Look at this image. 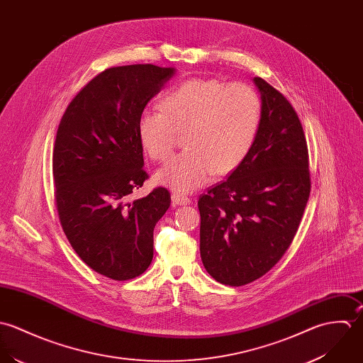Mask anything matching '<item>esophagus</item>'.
<instances>
[{"label":"esophagus","mask_w":363,"mask_h":363,"mask_svg":"<svg viewBox=\"0 0 363 363\" xmlns=\"http://www.w3.org/2000/svg\"><path fill=\"white\" fill-rule=\"evenodd\" d=\"M171 201H172V206H185V205L191 203L189 198H186L184 195H179V194H172Z\"/></svg>","instance_id":"1"}]
</instances>
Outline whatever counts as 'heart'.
Returning <instances> with one entry per match:
<instances>
[{
    "instance_id": "obj_1",
    "label": "heart",
    "mask_w": 363,
    "mask_h": 363,
    "mask_svg": "<svg viewBox=\"0 0 363 363\" xmlns=\"http://www.w3.org/2000/svg\"><path fill=\"white\" fill-rule=\"evenodd\" d=\"M261 116V99L252 86L189 78L164 95L162 111L147 109L140 115L138 135L145 152L161 161L175 145L177 132L188 129V150L155 172L158 184L186 194L240 165L257 138Z\"/></svg>"
}]
</instances>
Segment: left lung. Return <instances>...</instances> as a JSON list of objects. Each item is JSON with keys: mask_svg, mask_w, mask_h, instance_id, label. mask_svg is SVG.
<instances>
[{"mask_svg": "<svg viewBox=\"0 0 363 363\" xmlns=\"http://www.w3.org/2000/svg\"><path fill=\"white\" fill-rule=\"evenodd\" d=\"M262 116L248 154L198 202L201 257L223 285L265 275L289 248L310 195L308 151L289 101L261 77Z\"/></svg>", "mask_w": 363, "mask_h": 363, "instance_id": "obj_1", "label": "left lung"}]
</instances>
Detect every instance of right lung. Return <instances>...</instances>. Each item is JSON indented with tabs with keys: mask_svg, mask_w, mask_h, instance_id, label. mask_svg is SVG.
Wrapping results in <instances>:
<instances>
[{
	"mask_svg": "<svg viewBox=\"0 0 363 363\" xmlns=\"http://www.w3.org/2000/svg\"><path fill=\"white\" fill-rule=\"evenodd\" d=\"M175 69L112 67L67 106L53 150L55 201L78 257L113 281L142 275L152 259V231L171 203L165 188L128 202L148 178L138 122Z\"/></svg>",
	"mask_w": 363,
	"mask_h": 363,
	"instance_id": "obj_1",
	"label": "right lung"
}]
</instances>
